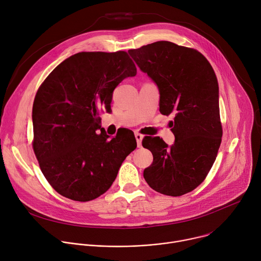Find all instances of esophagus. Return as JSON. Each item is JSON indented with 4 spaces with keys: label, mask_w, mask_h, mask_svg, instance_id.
Segmentation results:
<instances>
[{
    "label": "esophagus",
    "mask_w": 261,
    "mask_h": 261,
    "mask_svg": "<svg viewBox=\"0 0 261 261\" xmlns=\"http://www.w3.org/2000/svg\"><path fill=\"white\" fill-rule=\"evenodd\" d=\"M135 138H136V141H137V145L138 146H141V141H142V138H143V135L138 133V132H135Z\"/></svg>",
    "instance_id": "1"
}]
</instances>
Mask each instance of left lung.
<instances>
[{"label": "left lung", "mask_w": 261, "mask_h": 261, "mask_svg": "<svg viewBox=\"0 0 261 261\" xmlns=\"http://www.w3.org/2000/svg\"><path fill=\"white\" fill-rule=\"evenodd\" d=\"M139 69L158 87L160 113L174 115V143L144 137L154 161L143 177L155 191L180 196L194 190L211 170L222 127L219 86L213 67L197 50L158 41L128 50Z\"/></svg>", "instance_id": "left-lung-1"}]
</instances>
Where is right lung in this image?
<instances>
[{"instance_id":"obj_1","label":"right lung","mask_w":261,"mask_h":261,"mask_svg":"<svg viewBox=\"0 0 261 261\" xmlns=\"http://www.w3.org/2000/svg\"><path fill=\"white\" fill-rule=\"evenodd\" d=\"M136 67L126 51L79 53L58 65L33 104L34 152L42 173L61 195L90 201L105 193L126 157L133 135L109 136L98 111H111L114 90Z\"/></svg>"}]
</instances>
